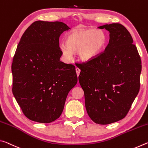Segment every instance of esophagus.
Segmentation results:
<instances>
[{
    "label": "esophagus",
    "instance_id": "34e87169",
    "mask_svg": "<svg viewBox=\"0 0 148 148\" xmlns=\"http://www.w3.org/2000/svg\"><path fill=\"white\" fill-rule=\"evenodd\" d=\"M76 74H77V76L78 77V76L79 75V73H80V69H78V68H76Z\"/></svg>",
    "mask_w": 148,
    "mask_h": 148
}]
</instances>
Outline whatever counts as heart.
<instances>
[{"instance_id": "heart-1", "label": "heart", "mask_w": 148, "mask_h": 148, "mask_svg": "<svg viewBox=\"0 0 148 148\" xmlns=\"http://www.w3.org/2000/svg\"><path fill=\"white\" fill-rule=\"evenodd\" d=\"M66 43L60 44V49L66 59H71L73 51L82 61L87 62L96 58L106 47L107 36L101 29H76L70 32Z\"/></svg>"}]
</instances>
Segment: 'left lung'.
<instances>
[{"instance_id": "1", "label": "left lung", "mask_w": 148, "mask_h": 148, "mask_svg": "<svg viewBox=\"0 0 148 148\" xmlns=\"http://www.w3.org/2000/svg\"><path fill=\"white\" fill-rule=\"evenodd\" d=\"M98 28L110 32L109 43L96 58L79 64L78 79L89 116L97 124L123 119L140 90L141 59L131 34L119 23Z\"/></svg>"}]
</instances>
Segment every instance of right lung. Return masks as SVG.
Listing matches in <instances>:
<instances>
[{
	"label": "right lung",
	"mask_w": 148,
	"mask_h": 148,
	"mask_svg": "<svg viewBox=\"0 0 148 148\" xmlns=\"http://www.w3.org/2000/svg\"><path fill=\"white\" fill-rule=\"evenodd\" d=\"M70 29L62 22L36 21L17 45L12 65V92L32 121L49 123L59 118L77 84L75 66L60 61L59 36Z\"/></svg>",
	"instance_id": "add662e5"
}]
</instances>
